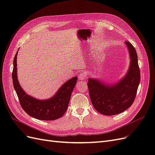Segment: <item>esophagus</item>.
<instances>
[{
    "instance_id": "esophagus-1",
    "label": "esophagus",
    "mask_w": 155,
    "mask_h": 155,
    "mask_svg": "<svg viewBox=\"0 0 155 155\" xmlns=\"http://www.w3.org/2000/svg\"><path fill=\"white\" fill-rule=\"evenodd\" d=\"M78 78L79 79H81V80H85V79H87V75L85 73L81 72L79 74Z\"/></svg>"
}]
</instances>
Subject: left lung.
<instances>
[{
  "label": "left lung",
  "mask_w": 155,
  "mask_h": 155,
  "mask_svg": "<svg viewBox=\"0 0 155 155\" xmlns=\"http://www.w3.org/2000/svg\"><path fill=\"white\" fill-rule=\"evenodd\" d=\"M130 63L126 76L114 85H107L96 79L89 78L88 88L92 104L95 109L105 116L121 113L129 108L137 96L140 81L138 56L133 45L125 41Z\"/></svg>",
  "instance_id": "left-lung-1"
}]
</instances>
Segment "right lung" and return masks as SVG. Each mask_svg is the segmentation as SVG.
I'll use <instances>...</instances> for the list:
<instances>
[{
  "instance_id": "add662e5",
  "label": "right lung",
  "mask_w": 155,
  "mask_h": 155,
  "mask_svg": "<svg viewBox=\"0 0 155 155\" xmlns=\"http://www.w3.org/2000/svg\"><path fill=\"white\" fill-rule=\"evenodd\" d=\"M17 51L13 59L12 79L14 88L23 110L29 116L41 120H54L61 118L67 111L78 78L69 79L50 99L37 100L27 95L18 83L17 76Z\"/></svg>"
}]
</instances>
